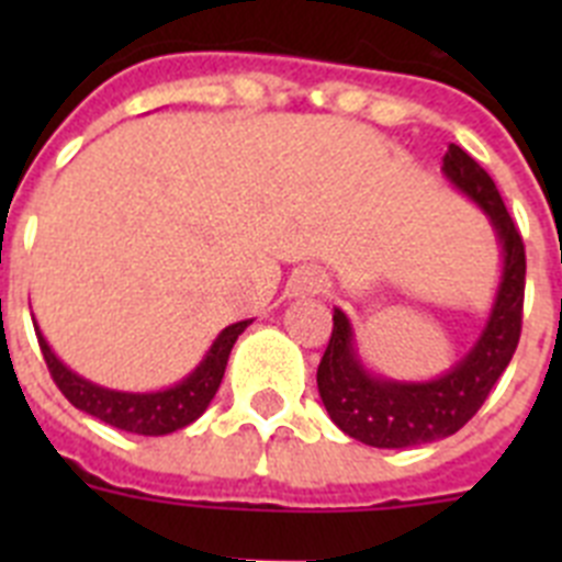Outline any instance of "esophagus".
<instances>
[{
  "label": "esophagus",
  "instance_id": "1",
  "mask_svg": "<svg viewBox=\"0 0 562 562\" xmlns=\"http://www.w3.org/2000/svg\"><path fill=\"white\" fill-rule=\"evenodd\" d=\"M326 290V276L321 270H301L292 278V292L295 295H317Z\"/></svg>",
  "mask_w": 562,
  "mask_h": 562
}]
</instances>
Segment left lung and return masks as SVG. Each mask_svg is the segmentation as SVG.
<instances>
[{
	"label": "left lung",
	"instance_id": "obj_1",
	"mask_svg": "<svg viewBox=\"0 0 562 562\" xmlns=\"http://www.w3.org/2000/svg\"><path fill=\"white\" fill-rule=\"evenodd\" d=\"M441 173L467 200H473L493 225L501 247L498 292L473 349L453 369L425 382L371 374L357 355L349 317L335 310L329 346L317 366V391L337 428L371 448L402 450L453 436L479 414L518 349L526 286L524 238L493 177L464 148L450 143Z\"/></svg>",
	"mask_w": 562,
	"mask_h": 562
}]
</instances>
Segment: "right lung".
Returning a JSON list of instances; mask_svg holds the SVG:
<instances>
[{"label": "right lung", "mask_w": 562, "mask_h": 562, "mask_svg": "<svg viewBox=\"0 0 562 562\" xmlns=\"http://www.w3.org/2000/svg\"><path fill=\"white\" fill-rule=\"evenodd\" d=\"M250 324L252 321H238V324L225 326L191 374L182 376V380L177 382V385H171V389L148 391V394L103 389V385L83 380L81 374H76V371L67 369V366L58 360L56 351L49 349V342L44 340L38 324L33 326H36L38 346H42L49 376L56 380L58 391H61L78 411L106 422L112 428L126 430V434L166 436L173 434V430L186 428V425H191V422H196L205 414V408L211 405L216 391H220V382L222 376H225L227 357H231L233 342L238 340V335H241Z\"/></svg>", "instance_id": "add662e5"}]
</instances>
